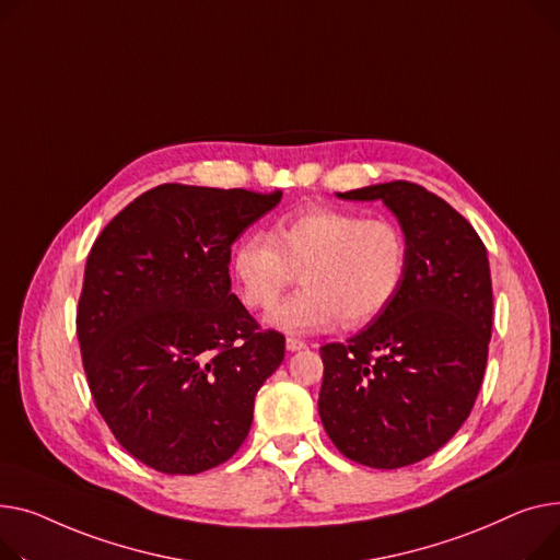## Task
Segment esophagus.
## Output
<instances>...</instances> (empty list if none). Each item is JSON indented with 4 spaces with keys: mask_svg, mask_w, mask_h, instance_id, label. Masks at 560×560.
Instances as JSON below:
<instances>
[{
    "mask_svg": "<svg viewBox=\"0 0 560 560\" xmlns=\"http://www.w3.org/2000/svg\"><path fill=\"white\" fill-rule=\"evenodd\" d=\"M303 348H307V343H305V341L295 339V337H289V339H287V350H291V352H299V350H303Z\"/></svg>",
    "mask_w": 560,
    "mask_h": 560,
    "instance_id": "34e87169",
    "label": "esophagus"
}]
</instances>
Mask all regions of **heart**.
Here are the masks:
<instances>
[{
  "label": "heart",
  "instance_id": "b5f03b06",
  "mask_svg": "<svg viewBox=\"0 0 560 560\" xmlns=\"http://www.w3.org/2000/svg\"><path fill=\"white\" fill-rule=\"evenodd\" d=\"M409 267L405 230L386 217L305 208L255 230L233 253V273L246 305L269 310L303 269L305 289L273 307L282 332L314 335L380 316L402 289Z\"/></svg>",
  "mask_w": 560,
  "mask_h": 560
}]
</instances>
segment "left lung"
Returning a JSON list of instances; mask_svg holds the SVG:
<instances>
[{
    "mask_svg": "<svg viewBox=\"0 0 560 560\" xmlns=\"http://www.w3.org/2000/svg\"><path fill=\"white\" fill-rule=\"evenodd\" d=\"M382 201L409 244L402 289L348 343L320 348L318 413L337 450L369 468H405L466 422L483 380L492 282L475 228L407 180L337 194Z\"/></svg>",
    "mask_w": 560,
    "mask_h": 560,
    "instance_id": "obj_1",
    "label": "left lung"
}]
</instances>
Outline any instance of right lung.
I'll return each instance as SVG.
<instances>
[{
    "instance_id": "right-lung-1",
    "label": "right lung",
    "mask_w": 560,
    "mask_h": 560,
    "mask_svg": "<svg viewBox=\"0 0 560 560\" xmlns=\"http://www.w3.org/2000/svg\"><path fill=\"white\" fill-rule=\"evenodd\" d=\"M282 191L167 183L96 237L77 337L94 405L117 443L167 475L206 472L248 436L284 337L230 291V248Z\"/></svg>"
}]
</instances>
